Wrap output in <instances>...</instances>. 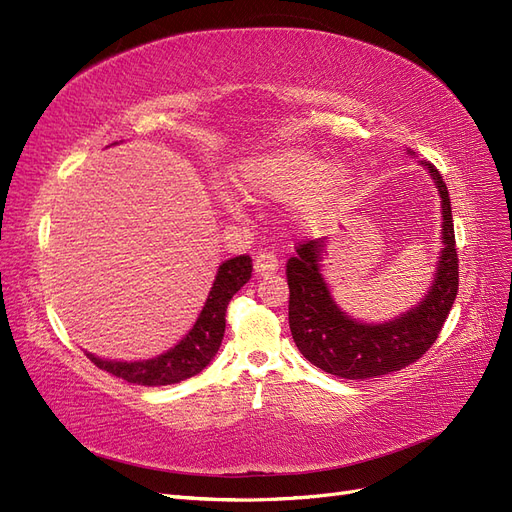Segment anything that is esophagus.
<instances>
[{
	"mask_svg": "<svg viewBox=\"0 0 512 512\" xmlns=\"http://www.w3.org/2000/svg\"><path fill=\"white\" fill-rule=\"evenodd\" d=\"M277 269H279V260H277L275 254L262 252V254L256 256V260H254L256 277H271V275L277 273Z\"/></svg>",
	"mask_w": 512,
	"mask_h": 512,
	"instance_id": "esophagus-1",
	"label": "esophagus"
}]
</instances>
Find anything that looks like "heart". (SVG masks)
<instances>
[{
  "label": "heart",
  "mask_w": 512,
  "mask_h": 512,
  "mask_svg": "<svg viewBox=\"0 0 512 512\" xmlns=\"http://www.w3.org/2000/svg\"><path fill=\"white\" fill-rule=\"evenodd\" d=\"M231 182L245 199L296 203L305 226H320L345 203L354 175L307 150L288 148L237 165Z\"/></svg>",
  "instance_id": "b5f03b06"
}]
</instances>
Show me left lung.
Instances as JSON below:
<instances>
[{"instance_id":"1","label":"left lung","mask_w":512,"mask_h":512,"mask_svg":"<svg viewBox=\"0 0 512 512\" xmlns=\"http://www.w3.org/2000/svg\"><path fill=\"white\" fill-rule=\"evenodd\" d=\"M411 156L415 152L407 150ZM440 197V243L428 294L392 320L368 324L347 315L326 284L322 267L328 239H313L296 248L288 260V320L298 351L324 373L343 379H373L417 362L436 341L457 296V252L451 199L438 169L419 161Z\"/></svg>"}]
</instances>
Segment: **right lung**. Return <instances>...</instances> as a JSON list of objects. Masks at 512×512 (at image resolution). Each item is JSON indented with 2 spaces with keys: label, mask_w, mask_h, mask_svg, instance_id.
I'll list each match as a JSON object with an SVG mask.
<instances>
[{
  "label": "right lung",
  "mask_w": 512,
  "mask_h": 512,
  "mask_svg": "<svg viewBox=\"0 0 512 512\" xmlns=\"http://www.w3.org/2000/svg\"><path fill=\"white\" fill-rule=\"evenodd\" d=\"M250 277L252 258L248 254L224 260L218 267L216 279L214 284H211L207 301L197 317V322L192 324V328L186 332V337L178 345H173L161 356L137 362H118L99 358L91 354V351H84V354L101 370H108L114 377L137 385H171L195 377L218 354L226 328L224 315L228 301L248 284Z\"/></svg>",
  "instance_id": "add662e5"
}]
</instances>
